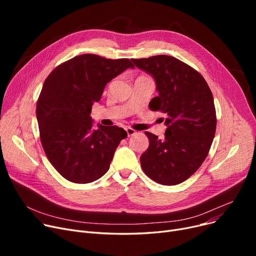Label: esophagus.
Returning a JSON list of instances; mask_svg holds the SVG:
<instances>
[{"label": "esophagus", "instance_id": "1", "mask_svg": "<svg viewBox=\"0 0 256 256\" xmlns=\"http://www.w3.org/2000/svg\"><path fill=\"white\" fill-rule=\"evenodd\" d=\"M126 134H128V137L134 136V135H135V134L137 132L135 130H134V128H126Z\"/></svg>", "mask_w": 256, "mask_h": 256}]
</instances>
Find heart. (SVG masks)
Here are the masks:
<instances>
[{
    "label": "heart",
    "mask_w": 256,
    "mask_h": 256,
    "mask_svg": "<svg viewBox=\"0 0 256 256\" xmlns=\"http://www.w3.org/2000/svg\"><path fill=\"white\" fill-rule=\"evenodd\" d=\"M141 78H142V76H141Z\"/></svg>",
    "instance_id": "b5f03b06"
}]
</instances>
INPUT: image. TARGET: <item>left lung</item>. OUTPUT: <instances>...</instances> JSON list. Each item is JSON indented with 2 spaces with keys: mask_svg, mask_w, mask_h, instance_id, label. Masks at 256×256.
I'll return each instance as SVG.
<instances>
[{
  "mask_svg": "<svg viewBox=\"0 0 256 256\" xmlns=\"http://www.w3.org/2000/svg\"><path fill=\"white\" fill-rule=\"evenodd\" d=\"M154 78L158 96L152 111L166 115L165 139L150 132V146L141 156L147 176L165 186L178 184L204 162L216 132L217 116L212 91L204 78L184 62L167 55L132 59Z\"/></svg>",
  "mask_w": 256,
  "mask_h": 256,
  "instance_id": "1",
  "label": "left lung"
}]
</instances>
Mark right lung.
<instances>
[{"label":"right lung","mask_w":256,"mask_h":256,"mask_svg":"<svg viewBox=\"0 0 256 256\" xmlns=\"http://www.w3.org/2000/svg\"><path fill=\"white\" fill-rule=\"evenodd\" d=\"M128 67H135L130 59L84 54L58 65L44 80L36 104L40 141L50 163L67 180L100 178L126 138L116 126L92 130L90 113L106 83Z\"/></svg>","instance_id":"right-lung-1"}]
</instances>
